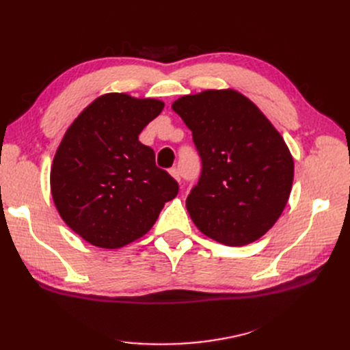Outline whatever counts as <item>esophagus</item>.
Returning <instances> with one entry per match:
<instances>
[{
    "instance_id": "obj_1",
    "label": "esophagus",
    "mask_w": 350,
    "mask_h": 350,
    "mask_svg": "<svg viewBox=\"0 0 350 350\" xmlns=\"http://www.w3.org/2000/svg\"><path fill=\"white\" fill-rule=\"evenodd\" d=\"M169 172H171V175L176 179V181H181V174H179V169L178 167H171V171H169Z\"/></svg>"
}]
</instances>
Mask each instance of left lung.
Returning a JSON list of instances; mask_svg holds the SVG:
<instances>
[{
	"label": "left lung",
	"instance_id": "left-lung-1",
	"mask_svg": "<svg viewBox=\"0 0 350 350\" xmlns=\"http://www.w3.org/2000/svg\"><path fill=\"white\" fill-rule=\"evenodd\" d=\"M172 109L193 133L201 174L187 198L196 226L230 247L276 224L293 183V159L261 111L235 90L183 96Z\"/></svg>",
	"mask_w": 350,
	"mask_h": 350
}]
</instances>
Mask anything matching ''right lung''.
Instances as JSON below:
<instances>
[{
    "label": "right lung",
    "mask_w": 350,
    "mask_h": 350,
    "mask_svg": "<svg viewBox=\"0 0 350 350\" xmlns=\"http://www.w3.org/2000/svg\"><path fill=\"white\" fill-rule=\"evenodd\" d=\"M163 102L109 93L93 100L67 130L51 169L52 198L66 224L100 248L147 234L179 185L139 142Z\"/></svg>",
    "instance_id": "obj_1"
}]
</instances>
